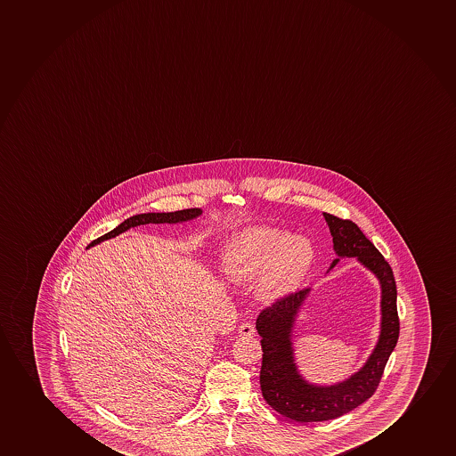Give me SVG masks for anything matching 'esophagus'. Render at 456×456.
<instances>
[{"label": "esophagus", "instance_id": "obj_1", "mask_svg": "<svg viewBox=\"0 0 456 456\" xmlns=\"http://www.w3.org/2000/svg\"><path fill=\"white\" fill-rule=\"evenodd\" d=\"M239 333H240V336L254 335L256 333V327L251 322H241L240 327H239Z\"/></svg>", "mask_w": 456, "mask_h": 456}]
</instances>
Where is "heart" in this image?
<instances>
[{
  "label": "heart",
  "instance_id": "1",
  "mask_svg": "<svg viewBox=\"0 0 456 456\" xmlns=\"http://www.w3.org/2000/svg\"><path fill=\"white\" fill-rule=\"evenodd\" d=\"M314 260L309 240L275 228H249L237 234L224 256L225 273L234 281L248 283L260 277V292L280 298L298 286Z\"/></svg>",
  "mask_w": 456,
  "mask_h": 456
}]
</instances>
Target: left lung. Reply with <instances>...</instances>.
Returning a JSON list of instances; mask_svg holds the SVG:
<instances>
[{
    "label": "left lung",
    "instance_id": "1",
    "mask_svg": "<svg viewBox=\"0 0 456 456\" xmlns=\"http://www.w3.org/2000/svg\"><path fill=\"white\" fill-rule=\"evenodd\" d=\"M324 217L330 226L336 254L357 256V260L380 280L382 331L376 348L361 371L333 387H314L297 371L290 342L295 314H298L310 289L289 293L260 312L256 327L262 336L260 387L263 398L280 414L303 423L338 419L367 402L382 380L387 359L397 346L400 333L397 288L389 263L353 220L340 219L330 213H324ZM338 262L339 258H336L331 267Z\"/></svg>",
    "mask_w": 456,
    "mask_h": 456
}]
</instances>
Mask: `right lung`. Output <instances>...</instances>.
<instances>
[{"label":"right lung","mask_w":456,"mask_h":456,"mask_svg":"<svg viewBox=\"0 0 456 456\" xmlns=\"http://www.w3.org/2000/svg\"><path fill=\"white\" fill-rule=\"evenodd\" d=\"M200 213H202L200 208H187L179 209V211H175V213H144V215L132 216V217L126 219L117 228L110 231L105 236L99 237L94 241H91L89 247H93V245L99 243V241L110 239V237L118 236V234L125 232L126 230H129L132 226L146 225V224H176V222L193 219L196 216H200Z\"/></svg>","instance_id":"add662e5"}]
</instances>
